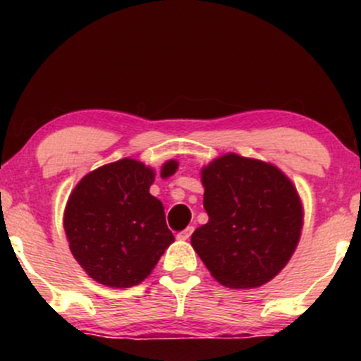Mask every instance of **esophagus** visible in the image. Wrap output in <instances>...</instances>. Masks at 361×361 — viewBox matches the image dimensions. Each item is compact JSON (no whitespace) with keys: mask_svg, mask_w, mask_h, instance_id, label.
<instances>
[{"mask_svg":"<svg viewBox=\"0 0 361 361\" xmlns=\"http://www.w3.org/2000/svg\"><path fill=\"white\" fill-rule=\"evenodd\" d=\"M193 233V227H186L185 231H181V233H178L176 238L180 239V241H186V239H190V235Z\"/></svg>","mask_w":361,"mask_h":361,"instance_id":"34e87169","label":"esophagus"}]
</instances>
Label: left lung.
Segmentation results:
<instances>
[{"instance_id":"1","label":"left lung","mask_w":361,"mask_h":361,"mask_svg":"<svg viewBox=\"0 0 361 361\" xmlns=\"http://www.w3.org/2000/svg\"><path fill=\"white\" fill-rule=\"evenodd\" d=\"M209 222L192 246L219 283L256 288L281 271L302 231V202L279 168L259 159L224 154L202 168Z\"/></svg>"}]
</instances>
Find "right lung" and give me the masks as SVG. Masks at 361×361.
I'll return each mask as SVG.
<instances>
[{"label": "right lung", "instance_id": "obj_1", "mask_svg": "<svg viewBox=\"0 0 361 361\" xmlns=\"http://www.w3.org/2000/svg\"><path fill=\"white\" fill-rule=\"evenodd\" d=\"M176 169V161H166L161 178ZM154 176V169L123 157L88 173L69 195L64 210L69 247L98 283L139 285L175 241L163 204L149 193Z\"/></svg>", "mask_w": 361, "mask_h": 361}]
</instances>
